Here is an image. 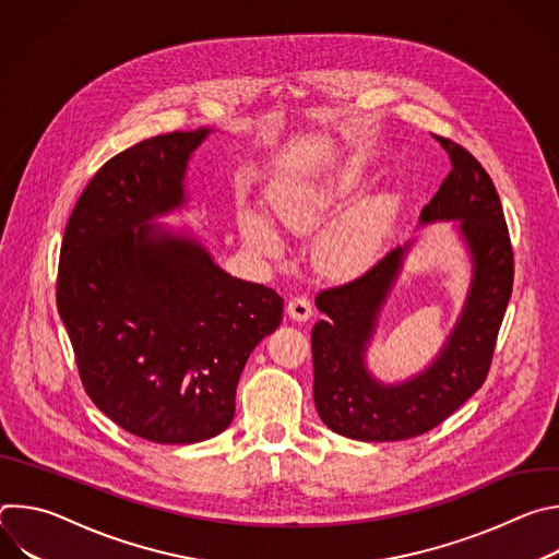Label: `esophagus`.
<instances>
[{
    "label": "esophagus",
    "mask_w": 559,
    "mask_h": 559,
    "mask_svg": "<svg viewBox=\"0 0 559 559\" xmlns=\"http://www.w3.org/2000/svg\"><path fill=\"white\" fill-rule=\"evenodd\" d=\"M311 311H313V309H311V302H309L307 296H294V298L287 302V313H289V318H294V321H298V323L309 321Z\"/></svg>",
    "instance_id": "34e87169"
}]
</instances>
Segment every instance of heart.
I'll list each match as a JSON object with an SVG mask.
<instances>
[{"label":"heart","instance_id":"b5f03b06","mask_svg":"<svg viewBox=\"0 0 559 559\" xmlns=\"http://www.w3.org/2000/svg\"><path fill=\"white\" fill-rule=\"evenodd\" d=\"M356 190V179L347 173L307 181L289 188L274 201L276 218L292 231H309L328 221ZM386 227V205L362 203L336 221L316 246V257L332 274H356L371 263ZM246 243L261 257L276 259L283 252L278 231L257 214L243 218Z\"/></svg>","mask_w":559,"mask_h":559}]
</instances>
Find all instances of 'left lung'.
<instances>
[{
  "mask_svg": "<svg viewBox=\"0 0 559 559\" xmlns=\"http://www.w3.org/2000/svg\"><path fill=\"white\" fill-rule=\"evenodd\" d=\"M451 173L423 207L420 223L460 221L473 276L453 332L438 358L414 378L382 384L365 365L378 313L403 270L412 243L391 250L362 276L318 292L328 318L311 330L313 403L336 433L362 442L423 436L460 409L487 380L513 289V248L498 190L460 143L436 136Z\"/></svg>",
  "mask_w": 559,
  "mask_h": 559,
  "instance_id": "obj_1",
  "label": "left lung"
}]
</instances>
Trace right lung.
<instances>
[{
	"mask_svg": "<svg viewBox=\"0 0 559 559\" xmlns=\"http://www.w3.org/2000/svg\"><path fill=\"white\" fill-rule=\"evenodd\" d=\"M207 134H158L112 156L79 197L59 254L57 309L86 393L158 444L227 429L252 349L283 321L274 289L150 223L186 203V168Z\"/></svg>",
	"mask_w": 559,
	"mask_h": 559,
	"instance_id": "add662e5",
	"label": "right lung"
}]
</instances>
